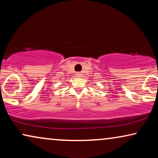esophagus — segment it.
Returning a JSON list of instances; mask_svg holds the SVG:
<instances>
[{"label": "esophagus", "instance_id": "esophagus-1", "mask_svg": "<svg viewBox=\"0 0 158 158\" xmlns=\"http://www.w3.org/2000/svg\"><path fill=\"white\" fill-rule=\"evenodd\" d=\"M81 73H75V75H76V77H80L81 76Z\"/></svg>", "mask_w": 158, "mask_h": 158}]
</instances>
